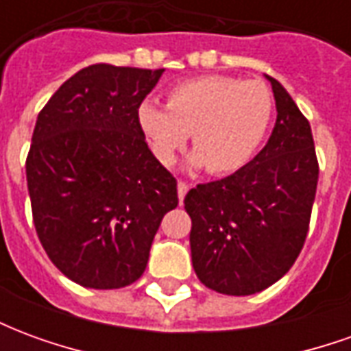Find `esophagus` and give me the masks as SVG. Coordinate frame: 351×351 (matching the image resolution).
Returning a JSON list of instances; mask_svg holds the SVG:
<instances>
[{
	"label": "esophagus",
	"instance_id": "34e87169",
	"mask_svg": "<svg viewBox=\"0 0 351 351\" xmlns=\"http://www.w3.org/2000/svg\"><path fill=\"white\" fill-rule=\"evenodd\" d=\"M176 190H178V199L182 201V199L186 197L188 190H190V186H188L186 182H182V180H178V184H176Z\"/></svg>",
	"mask_w": 351,
	"mask_h": 351
}]
</instances>
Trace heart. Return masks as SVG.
<instances>
[{"mask_svg": "<svg viewBox=\"0 0 351 351\" xmlns=\"http://www.w3.org/2000/svg\"><path fill=\"white\" fill-rule=\"evenodd\" d=\"M274 114L269 88L258 80L197 77L169 90L167 105L145 99L137 107L138 130L163 165L176 160L191 135L190 167L213 175L244 167L263 145Z\"/></svg>", "mask_w": 351, "mask_h": 351, "instance_id": "obj_1", "label": "heart"}]
</instances>
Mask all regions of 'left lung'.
Listing matches in <instances>:
<instances>
[{
  "instance_id": "8db88e82",
  "label": "left lung",
  "mask_w": 351,
  "mask_h": 351,
  "mask_svg": "<svg viewBox=\"0 0 351 351\" xmlns=\"http://www.w3.org/2000/svg\"><path fill=\"white\" fill-rule=\"evenodd\" d=\"M276 123L261 152L184 199L197 278L223 295H254L286 274L308 233L317 160L308 120L278 80L267 77Z\"/></svg>"
}]
</instances>
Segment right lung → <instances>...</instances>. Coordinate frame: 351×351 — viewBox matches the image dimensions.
<instances>
[{
	"label": "right lung",
	"mask_w": 351,
	"mask_h": 351,
	"mask_svg": "<svg viewBox=\"0 0 351 351\" xmlns=\"http://www.w3.org/2000/svg\"><path fill=\"white\" fill-rule=\"evenodd\" d=\"M163 71L90 65L37 116L26 160L35 229L50 261L80 286L141 278L163 216L178 205L175 176L137 123Z\"/></svg>",
	"instance_id": "add662e5"
}]
</instances>
